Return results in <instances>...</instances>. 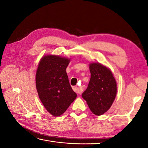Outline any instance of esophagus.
Returning a JSON list of instances; mask_svg holds the SVG:
<instances>
[{
	"label": "esophagus",
	"mask_w": 148,
	"mask_h": 148,
	"mask_svg": "<svg viewBox=\"0 0 148 148\" xmlns=\"http://www.w3.org/2000/svg\"><path fill=\"white\" fill-rule=\"evenodd\" d=\"M73 91L77 94H81V92H82V91H83V89L79 87L74 86V87H73Z\"/></svg>",
	"instance_id": "34e87169"
}]
</instances>
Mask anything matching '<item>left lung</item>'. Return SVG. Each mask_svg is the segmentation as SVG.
<instances>
[{"instance_id": "left-lung-1", "label": "left lung", "mask_w": 148, "mask_h": 148, "mask_svg": "<svg viewBox=\"0 0 148 148\" xmlns=\"http://www.w3.org/2000/svg\"><path fill=\"white\" fill-rule=\"evenodd\" d=\"M91 78L82 97L92 112L101 115L108 110L117 95V83L112 71L99 63L89 65Z\"/></svg>"}]
</instances>
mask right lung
<instances>
[{"label":"right lung","instance_id":"obj_1","mask_svg":"<svg viewBox=\"0 0 148 148\" xmlns=\"http://www.w3.org/2000/svg\"><path fill=\"white\" fill-rule=\"evenodd\" d=\"M69 62V59L60 56H44L36 75L39 99L46 110L55 117L64 114L77 96L66 73Z\"/></svg>","mask_w":148,"mask_h":148}]
</instances>
